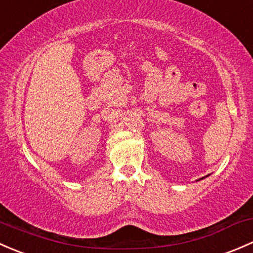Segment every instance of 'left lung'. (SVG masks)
<instances>
[{
	"label": "left lung",
	"mask_w": 253,
	"mask_h": 253,
	"mask_svg": "<svg viewBox=\"0 0 253 253\" xmlns=\"http://www.w3.org/2000/svg\"><path fill=\"white\" fill-rule=\"evenodd\" d=\"M208 175H206V176H204V178H201V179H199V180H202V179H205V178H207ZM199 180H196V181H199Z\"/></svg>",
	"instance_id": "8db88e82"
}]
</instances>
